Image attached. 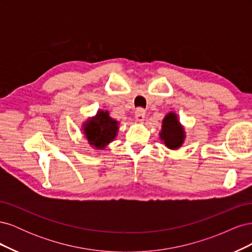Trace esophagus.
Listing matches in <instances>:
<instances>
[{
	"instance_id": "34e87169",
	"label": "esophagus",
	"mask_w": 252,
	"mask_h": 252,
	"mask_svg": "<svg viewBox=\"0 0 252 252\" xmlns=\"http://www.w3.org/2000/svg\"><path fill=\"white\" fill-rule=\"evenodd\" d=\"M145 114H146V112H145L144 108H136L135 111H134V116H135V119L138 121H143L144 118H145Z\"/></svg>"
}]
</instances>
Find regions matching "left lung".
<instances>
[{"label":"left lung","instance_id":"8db88e82","mask_svg":"<svg viewBox=\"0 0 252 252\" xmlns=\"http://www.w3.org/2000/svg\"><path fill=\"white\" fill-rule=\"evenodd\" d=\"M164 144L170 149L179 148L184 141V131L180 126L174 113H168L163 121L162 131L159 133Z\"/></svg>","mask_w":252,"mask_h":252}]
</instances>
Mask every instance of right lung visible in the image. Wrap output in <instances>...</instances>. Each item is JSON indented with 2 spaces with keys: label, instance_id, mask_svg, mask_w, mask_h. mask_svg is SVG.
<instances>
[{
  "label": "right lung",
  "instance_id": "obj_1",
  "mask_svg": "<svg viewBox=\"0 0 252 252\" xmlns=\"http://www.w3.org/2000/svg\"><path fill=\"white\" fill-rule=\"evenodd\" d=\"M85 134L89 144L96 148H104L117 135L118 122L109 118L108 112L100 111L85 125Z\"/></svg>",
  "mask_w": 252,
  "mask_h": 252
}]
</instances>
